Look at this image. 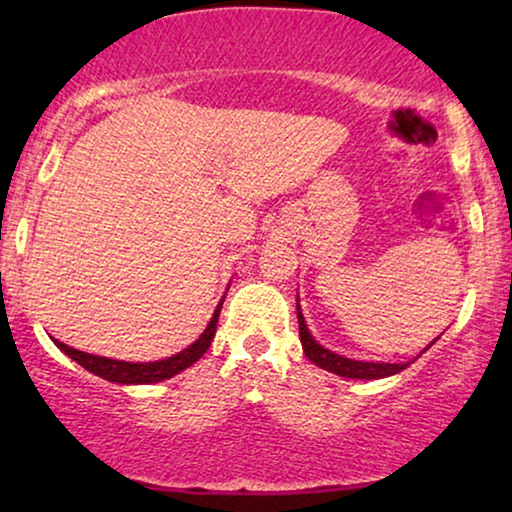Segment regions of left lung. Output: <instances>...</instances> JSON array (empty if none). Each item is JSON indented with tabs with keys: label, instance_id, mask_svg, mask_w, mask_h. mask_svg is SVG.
<instances>
[{
	"label": "left lung",
	"instance_id": "left-lung-1",
	"mask_svg": "<svg viewBox=\"0 0 512 512\" xmlns=\"http://www.w3.org/2000/svg\"><path fill=\"white\" fill-rule=\"evenodd\" d=\"M298 310V326H300V342H303V352L312 363H317L319 368L335 373L340 377H352V380H380V377H389L401 373L403 368H408V363H368V361H354L345 359V356L331 352V349L321 347L317 340L312 338V333L307 331L305 317L300 312V303H296ZM431 347V345H429Z\"/></svg>",
	"mask_w": 512,
	"mask_h": 512
}]
</instances>
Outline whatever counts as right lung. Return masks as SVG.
Instances as JSON below:
<instances>
[{
    "instance_id": "right-lung-1",
    "label": "right lung",
    "mask_w": 512,
    "mask_h": 512,
    "mask_svg": "<svg viewBox=\"0 0 512 512\" xmlns=\"http://www.w3.org/2000/svg\"><path fill=\"white\" fill-rule=\"evenodd\" d=\"M223 298H226V296H223ZM221 305H223V300L219 305H216L214 317H212V321H209V326L205 328V333H202L191 347H186L184 352L174 354V356H170V359H163V361H151V363L116 361V359H107V356L86 354V352H81V349L69 347L60 340H53V342L69 356V359H74L76 363H79V366L90 370V373L104 377V380H109V382H118V384L163 382V380H170V377L181 373V370H186L188 366H193V363L207 352L209 345H212L214 335H216V321H219Z\"/></svg>"
}]
</instances>
